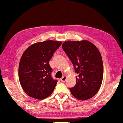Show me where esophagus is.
<instances>
[{
	"instance_id": "1",
	"label": "esophagus",
	"mask_w": 123,
	"mask_h": 123,
	"mask_svg": "<svg viewBox=\"0 0 123 123\" xmlns=\"http://www.w3.org/2000/svg\"><path fill=\"white\" fill-rule=\"evenodd\" d=\"M66 78H67V77H66V76H64L61 78V80H61L62 82H65V80H66Z\"/></svg>"
}]
</instances>
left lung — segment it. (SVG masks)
<instances>
[{
    "mask_svg": "<svg viewBox=\"0 0 123 123\" xmlns=\"http://www.w3.org/2000/svg\"><path fill=\"white\" fill-rule=\"evenodd\" d=\"M62 48L78 74L76 85L70 88L72 95L80 100L92 98L99 90L103 78V62L99 51L86 40L64 42Z\"/></svg>",
    "mask_w": 123,
    "mask_h": 123,
    "instance_id": "obj_1",
    "label": "left lung"
}]
</instances>
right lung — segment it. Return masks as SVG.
<instances>
[{
	"label": "right lung",
	"mask_w": 123,
	"mask_h": 123,
	"mask_svg": "<svg viewBox=\"0 0 123 123\" xmlns=\"http://www.w3.org/2000/svg\"><path fill=\"white\" fill-rule=\"evenodd\" d=\"M62 43L47 40L34 43L24 52L19 64L18 77L28 95L43 100L53 92L58 80L52 77L49 62Z\"/></svg>",
	"instance_id": "right-lung-1"
}]
</instances>
